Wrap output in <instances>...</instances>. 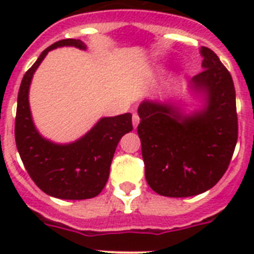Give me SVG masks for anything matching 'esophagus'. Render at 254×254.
Here are the masks:
<instances>
[{"mask_svg": "<svg viewBox=\"0 0 254 254\" xmlns=\"http://www.w3.org/2000/svg\"><path fill=\"white\" fill-rule=\"evenodd\" d=\"M132 123H133V128H136L140 123V117L137 113H133V116H132Z\"/></svg>", "mask_w": 254, "mask_h": 254, "instance_id": "obj_1", "label": "esophagus"}]
</instances>
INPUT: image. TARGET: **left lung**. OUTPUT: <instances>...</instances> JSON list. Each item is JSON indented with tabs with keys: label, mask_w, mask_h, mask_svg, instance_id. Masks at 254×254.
<instances>
[{
	"label": "left lung",
	"mask_w": 254,
	"mask_h": 254,
	"mask_svg": "<svg viewBox=\"0 0 254 254\" xmlns=\"http://www.w3.org/2000/svg\"><path fill=\"white\" fill-rule=\"evenodd\" d=\"M203 71L190 78L203 108L187 114L172 102L143 100L138 107L145 177L156 193L190 197L214 187L228 169L238 140L235 89L230 72L201 47Z\"/></svg>",
	"instance_id": "obj_1"
}]
</instances>
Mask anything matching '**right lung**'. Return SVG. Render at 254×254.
Wrapping results in <instances>:
<instances>
[{
	"instance_id": "obj_1",
	"label": "right lung",
	"mask_w": 254,
	"mask_h": 254,
	"mask_svg": "<svg viewBox=\"0 0 254 254\" xmlns=\"http://www.w3.org/2000/svg\"><path fill=\"white\" fill-rule=\"evenodd\" d=\"M58 47L86 49L80 39L56 42L40 53L22 77L17 95L15 141L30 178L44 193L62 199H86L98 196L107 185L116 147L123 134L132 131V114L104 117L81 138L56 143L35 128L29 105L33 75L48 52Z\"/></svg>"
}]
</instances>
